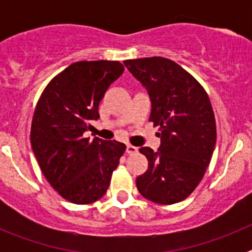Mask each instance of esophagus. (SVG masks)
<instances>
[{"label":"esophagus","mask_w":252,"mask_h":252,"mask_svg":"<svg viewBox=\"0 0 252 252\" xmlns=\"http://www.w3.org/2000/svg\"><path fill=\"white\" fill-rule=\"evenodd\" d=\"M126 153H127L128 155H132V154H136V153H137V148H136V146L130 145V144H128V145L126 146Z\"/></svg>","instance_id":"obj_1"}]
</instances>
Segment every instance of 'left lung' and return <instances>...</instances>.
Masks as SVG:
<instances>
[{"label": "left lung", "mask_w": 252, "mask_h": 252, "mask_svg": "<svg viewBox=\"0 0 252 252\" xmlns=\"http://www.w3.org/2000/svg\"><path fill=\"white\" fill-rule=\"evenodd\" d=\"M148 90L149 121L159 127V151L144 146L149 161L137 177L140 194L159 204H174L192 194L215 150L217 130L212 104L202 84L173 60L161 57L124 62Z\"/></svg>", "instance_id": "left-lung-1"}]
</instances>
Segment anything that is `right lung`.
Here are the masks:
<instances>
[{
	"label": "right lung",
	"mask_w": 252,
	"mask_h": 252,
	"mask_svg": "<svg viewBox=\"0 0 252 252\" xmlns=\"http://www.w3.org/2000/svg\"><path fill=\"white\" fill-rule=\"evenodd\" d=\"M120 62H77L45 87L31 122L30 140L44 177L64 199L90 204L106 194L126 145L83 133L99 119L98 106L124 73Z\"/></svg>",
	"instance_id": "right-lung-1"
}]
</instances>
